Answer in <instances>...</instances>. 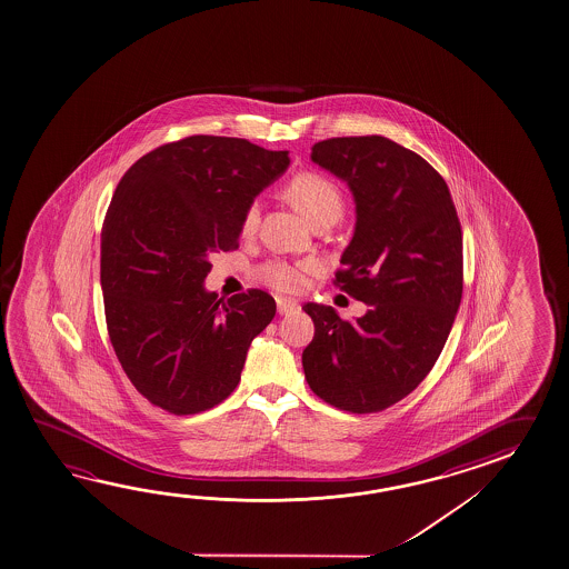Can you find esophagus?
<instances>
[{
  "label": "esophagus",
  "instance_id": "obj_1",
  "mask_svg": "<svg viewBox=\"0 0 569 569\" xmlns=\"http://www.w3.org/2000/svg\"><path fill=\"white\" fill-rule=\"evenodd\" d=\"M278 311L283 316V313H291V311L300 310V306H298V301L291 300V298H278Z\"/></svg>",
  "mask_w": 569,
  "mask_h": 569
}]
</instances>
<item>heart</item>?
Wrapping results in <instances>:
<instances>
[{
  "label": "heart",
  "instance_id": "b5f03b06",
  "mask_svg": "<svg viewBox=\"0 0 569 569\" xmlns=\"http://www.w3.org/2000/svg\"><path fill=\"white\" fill-rule=\"evenodd\" d=\"M286 197L300 211L311 226L332 221L336 223L343 211V197L340 189L320 172H298L286 187ZM259 221V203L247 204L241 217V231L253 233ZM316 269L313 261L291 263L286 259H269L259 266L256 276L269 288L278 291H300L306 286V276Z\"/></svg>",
  "mask_w": 569,
  "mask_h": 569
}]
</instances>
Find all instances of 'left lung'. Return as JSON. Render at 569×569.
I'll return each instance as SVG.
<instances>
[{
	"label": "left lung",
	"mask_w": 569,
	"mask_h": 569,
	"mask_svg": "<svg viewBox=\"0 0 569 569\" xmlns=\"http://www.w3.org/2000/svg\"><path fill=\"white\" fill-rule=\"evenodd\" d=\"M311 161L355 194L356 227L336 286L362 318L306 303L313 340L301 355L313 395L355 415L380 412L429 375L462 296V231L449 187L417 152L385 137L316 142Z\"/></svg>",
	"instance_id": "obj_1"
}]
</instances>
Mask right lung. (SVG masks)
<instances>
[{"label": "right lung", "instance_id": "add662e5", "mask_svg": "<svg viewBox=\"0 0 569 569\" xmlns=\"http://www.w3.org/2000/svg\"><path fill=\"white\" fill-rule=\"evenodd\" d=\"M288 164V150L197 134L150 150L120 179L100 237V286L112 348L154 407L194 415L239 385L276 300L261 290L217 300L204 290L209 256L239 246L247 204Z\"/></svg>", "mask_w": 569, "mask_h": 569}]
</instances>
